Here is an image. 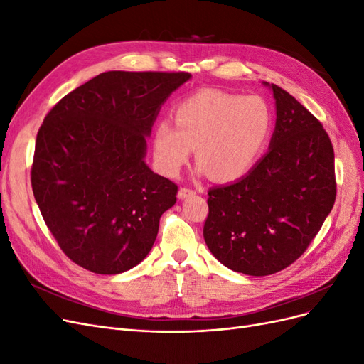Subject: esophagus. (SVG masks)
Segmentation results:
<instances>
[{
	"label": "esophagus",
	"instance_id": "1",
	"mask_svg": "<svg viewBox=\"0 0 364 364\" xmlns=\"http://www.w3.org/2000/svg\"><path fill=\"white\" fill-rule=\"evenodd\" d=\"M193 194H196V191H194V190H191V188H186V186H182V188H181V190H179V193H178V197H179V199H185V197L193 196Z\"/></svg>",
	"mask_w": 364,
	"mask_h": 364
}]
</instances>
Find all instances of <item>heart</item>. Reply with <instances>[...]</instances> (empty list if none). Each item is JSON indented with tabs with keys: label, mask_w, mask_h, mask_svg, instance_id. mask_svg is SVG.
<instances>
[{
	"label": "heart",
	"mask_w": 364,
	"mask_h": 364,
	"mask_svg": "<svg viewBox=\"0 0 364 364\" xmlns=\"http://www.w3.org/2000/svg\"><path fill=\"white\" fill-rule=\"evenodd\" d=\"M155 132L161 168L176 174L196 150L200 170L218 182L247 174L266 149L273 129L270 106L258 95L205 90L186 97Z\"/></svg>",
	"instance_id": "heart-1"
}]
</instances>
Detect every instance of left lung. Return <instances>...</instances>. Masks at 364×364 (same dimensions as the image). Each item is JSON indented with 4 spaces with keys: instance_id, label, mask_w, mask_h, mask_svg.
Instances as JSON below:
<instances>
[{
    "instance_id": "8db88e82",
    "label": "left lung",
    "mask_w": 364,
    "mask_h": 364,
    "mask_svg": "<svg viewBox=\"0 0 364 364\" xmlns=\"http://www.w3.org/2000/svg\"><path fill=\"white\" fill-rule=\"evenodd\" d=\"M272 90L277 126L270 150L245 178L208 191L203 225L213 255L250 277L281 272L299 258L337 194L334 149L322 123L282 87Z\"/></svg>"
}]
</instances>
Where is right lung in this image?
<instances>
[{
  "label": "right lung",
  "instance_id": "add662e5",
  "mask_svg": "<svg viewBox=\"0 0 364 364\" xmlns=\"http://www.w3.org/2000/svg\"><path fill=\"white\" fill-rule=\"evenodd\" d=\"M190 77L102 73L43 118L31 188L50 232L77 266L117 274L147 257L178 185L146 165V136L161 105Z\"/></svg>",
  "mask_w": 364,
  "mask_h": 364
}]
</instances>
